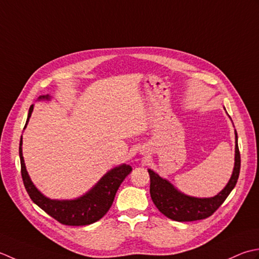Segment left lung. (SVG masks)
<instances>
[{
	"instance_id": "1",
	"label": "left lung",
	"mask_w": 259,
	"mask_h": 259,
	"mask_svg": "<svg viewBox=\"0 0 259 259\" xmlns=\"http://www.w3.org/2000/svg\"><path fill=\"white\" fill-rule=\"evenodd\" d=\"M236 134L235 166L229 182L217 196L212 198H194L179 191L165 179L149 168L150 193L152 201L161 212L174 221H196L210 217L229 196L236 186L240 172V153L238 149V136Z\"/></svg>"
}]
</instances>
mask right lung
Here are the masks:
<instances>
[{"mask_svg":"<svg viewBox=\"0 0 259 259\" xmlns=\"http://www.w3.org/2000/svg\"><path fill=\"white\" fill-rule=\"evenodd\" d=\"M39 99H50V97L49 95H47V96H40ZM32 110L33 105H31L25 126L29 122ZM19 154L23 184L31 200L52 218L67 226H86L96 223L100 218H103L112 207L115 194L117 192L120 183L132 171L130 165L122 164L116 166L105 174L96 186L83 196L75 200H51L45 197L34 187L28 172H26L22 155V136L20 140Z\"/></svg>","mask_w":259,"mask_h":259,"instance_id":"right-lung-1","label":"right lung"}]
</instances>
